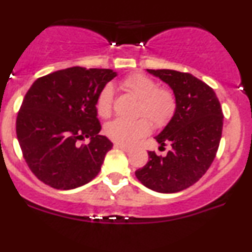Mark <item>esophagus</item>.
<instances>
[{
  "label": "esophagus",
  "mask_w": 252,
  "mask_h": 252,
  "mask_svg": "<svg viewBox=\"0 0 252 252\" xmlns=\"http://www.w3.org/2000/svg\"><path fill=\"white\" fill-rule=\"evenodd\" d=\"M115 147L118 148V149H121V150L126 151V153H129V151L131 150V149H130L129 147H126V145H123V144H115Z\"/></svg>",
  "instance_id": "1"
}]
</instances>
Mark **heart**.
Segmentation results:
<instances>
[{"mask_svg":"<svg viewBox=\"0 0 252 252\" xmlns=\"http://www.w3.org/2000/svg\"><path fill=\"white\" fill-rule=\"evenodd\" d=\"M121 88L139 99L137 116L148 118L155 128H163L174 117L177 109V98L170 88L158 87L155 80L142 74L129 75L121 82ZM113 104L114 90L111 86H105L97 96V114L103 118H108L113 113ZM149 131L150 123L145 118H139L135 122L115 120L104 128L105 135L111 141L123 145L135 144Z\"/></svg>","mask_w":252,"mask_h":252,"instance_id":"heart-1","label":"heart"}]
</instances>
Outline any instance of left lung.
<instances>
[{"instance_id": "8db88e82", "label": "left lung", "mask_w": 252, "mask_h": 252, "mask_svg": "<svg viewBox=\"0 0 252 252\" xmlns=\"http://www.w3.org/2000/svg\"><path fill=\"white\" fill-rule=\"evenodd\" d=\"M175 93L177 109L172 120L156 136L166 156L149 151V160L136 170L137 180L154 191L174 193L195 184L214 162L223 129V113L216 94L207 83L188 72L147 69Z\"/></svg>"}]
</instances>
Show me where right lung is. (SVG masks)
I'll return each instance as SVG.
<instances>
[{
  "instance_id": "obj_1",
  "label": "right lung",
  "mask_w": 252,
  "mask_h": 252,
  "mask_svg": "<svg viewBox=\"0 0 252 252\" xmlns=\"http://www.w3.org/2000/svg\"><path fill=\"white\" fill-rule=\"evenodd\" d=\"M111 69H63L36 80L24 96L16 135L27 164L54 189L70 190L98 175L113 148L99 135L97 96L116 76ZM90 138L88 145H81Z\"/></svg>"
}]
</instances>
